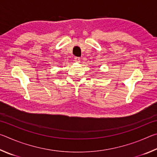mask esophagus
Segmentation results:
<instances>
[{"mask_svg":"<svg viewBox=\"0 0 157 157\" xmlns=\"http://www.w3.org/2000/svg\"><path fill=\"white\" fill-rule=\"evenodd\" d=\"M74 59H75V62H77V63L80 62V58H79V57H74Z\"/></svg>","mask_w":157,"mask_h":157,"instance_id":"1","label":"esophagus"}]
</instances>
